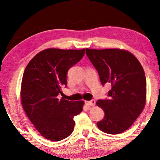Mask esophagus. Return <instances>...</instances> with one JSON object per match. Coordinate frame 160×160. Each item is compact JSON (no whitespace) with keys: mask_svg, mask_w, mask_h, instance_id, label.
<instances>
[{"mask_svg":"<svg viewBox=\"0 0 160 160\" xmlns=\"http://www.w3.org/2000/svg\"><path fill=\"white\" fill-rule=\"evenodd\" d=\"M95 100L94 99H92L91 101H86L85 104L87 106H91V107H93V106L95 105Z\"/></svg>","mask_w":160,"mask_h":160,"instance_id":"1","label":"esophagus"}]
</instances>
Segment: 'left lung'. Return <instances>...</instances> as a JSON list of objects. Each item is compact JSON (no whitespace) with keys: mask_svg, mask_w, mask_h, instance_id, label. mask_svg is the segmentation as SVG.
Here are the masks:
<instances>
[{"mask_svg":"<svg viewBox=\"0 0 160 160\" xmlns=\"http://www.w3.org/2000/svg\"><path fill=\"white\" fill-rule=\"evenodd\" d=\"M88 59L98 72L102 84L111 85L109 99L97 104L104 112L97 122L100 130L117 134L133 124L146 103V77L137 58L129 51L117 48H86Z\"/></svg>","mask_w":160,"mask_h":160,"instance_id":"obj_1","label":"left lung"}]
</instances>
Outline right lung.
I'll use <instances>...</instances> for the list:
<instances>
[{
  "label": "right lung",
  "mask_w": 160,
  "mask_h": 160,
  "mask_svg": "<svg viewBox=\"0 0 160 160\" xmlns=\"http://www.w3.org/2000/svg\"><path fill=\"white\" fill-rule=\"evenodd\" d=\"M85 53L82 50L45 49L30 61L21 83V104L28 119L43 137L58 142L72 133L73 117L82 112L83 101L71 102L58 96L67 85L68 70Z\"/></svg>",
  "instance_id": "1"
}]
</instances>
